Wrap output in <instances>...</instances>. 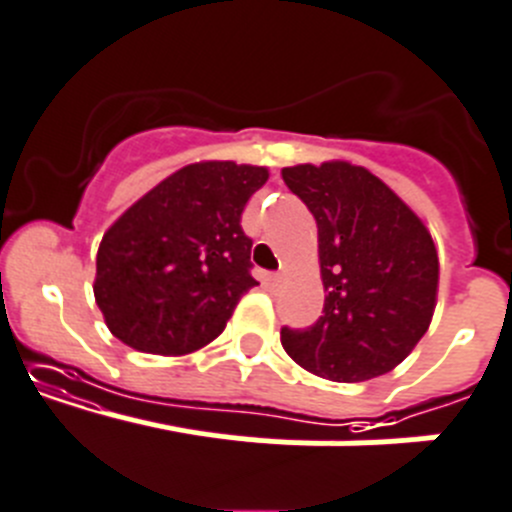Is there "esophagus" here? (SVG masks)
<instances>
[{"mask_svg": "<svg viewBox=\"0 0 512 512\" xmlns=\"http://www.w3.org/2000/svg\"><path fill=\"white\" fill-rule=\"evenodd\" d=\"M266 284H269V286H281V284H284V276H281V274H269V276H266Z\"/></svg>", "mask_w": 512, "mask_h": 512, "instance_id": "1", "label": "esophagus"}]
</instances>
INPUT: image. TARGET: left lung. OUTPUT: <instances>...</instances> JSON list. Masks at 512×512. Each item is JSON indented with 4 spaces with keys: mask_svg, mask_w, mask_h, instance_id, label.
<instances>
[{
    "mask_svg": "<svg viewBox=\"0 0 512 512\" xmlns=\"http://www.w3.org/2000/svg\"><path fill=\"white\" fill-rule=\"evenodd\" d=\"M319 228L324 314L281 329L286 354L332 382H364L405 362L430 329L440 261L422 218L362 165L326 160L281 170Z\"/></svg>",
    "mask_w": 512,
    "mask_h": 512,
    "instance_id": "left-lung-1",
    "label": "left lung"
}]
</instances>
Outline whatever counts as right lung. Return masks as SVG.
Segmentation results:
<instances>
[{
    "instance_id": "right-lung-1",
    "label": "right lung",
    "mask_w": 512,
    "mask_h": 512,
    "mask_svg": "<svg viewBox=\"0 0 512 512\" xmlns=\"http://www.w3.org/2000/svg\"><path fill=\"white\" fill-rule=\"evenodd\" d=\"M264 165L201 160L175 170L107 228L97 248L95 301L107 329L145 354L183 357L211 344L259 284L248 274V198Z\"/></svg>"
}]
</instances>
